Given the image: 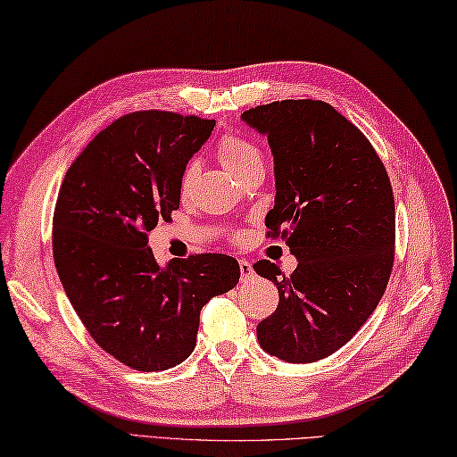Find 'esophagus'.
Masks as SVG:
<instances>
[{
    "label": "esophagus",
    "instance_id": "34e87169",
    "mask_svg": "<svg viewBox=\"0 0 457 457\" xmlns=\"http://www.w3.org/2000/svg\"><path fill=\"white\" fill-rule=\"evenodd\" d=\"M238 266H240V280L243 282H246V280H251L253 278V264L248 262V261H238Z\"/></svg>",
    "mask_w": 457,
    "mask_h": 457
}]
</instances>
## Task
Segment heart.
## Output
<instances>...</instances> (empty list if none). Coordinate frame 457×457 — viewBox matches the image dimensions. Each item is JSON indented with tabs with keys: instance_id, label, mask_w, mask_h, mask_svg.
Masks as SVG:
<instances>
[{
	"instance_id": "heart-1",
	"label": "heart",
	"mask_w": 457,
	"mask_h": 457,
	"mask_svg": "<svg viewBox=\"0 0 457 457\" xmlns=\"http://www.w3.org/2000/svg\"><path fill=\"white\" fill-rule=\"evenodd\" d=\"M217 153H219L220 165L235 177L248 165H253L254 161H262L261 149H258L254 143L243 139V137H232V135L225 137V139L219 143ZM196 175H199V167H196V162H188L183 173V180H180L183 193H187L188 188L195 185Z\"/></svg>"
}]
</instances>
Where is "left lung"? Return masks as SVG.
<instances>
[{
  "label": "left lung",
  "mask_w": 457,
  "mask_h": 457,
  "mask_svg": "<svg viewBox=\"0 0 457 457\" xmlns=\"http://www.w3.org/2000/svg\"><path fill=\"white\" fill-rule=\"evenodd\" d=\"M269 139L274 209L266 227L287 238L298 266L253 269L278 288V306L256 326L266 354L310 364L334 354L374 312L394 262L390 179L360 129L324 101L287 99L240 115Z\"/></svg>",
  "instance_id": "obj_1"
}]
</instances>
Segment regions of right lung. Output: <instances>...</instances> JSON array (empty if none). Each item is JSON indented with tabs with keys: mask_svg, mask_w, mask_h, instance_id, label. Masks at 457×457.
Here are the masks:
<instances>
[{
	"mask_svg": "<svg viewBox=\"0 0 457 457\" xmlns=\"http://www.w3.org/2000/svg\"><path fill=\"white\" fill-rule=\"evenodd\" d=\"M214 121L167 111L125 115L69 167L54 214V258L93 340L129 368L159 372L191 356L201 310L237 287L227 254L159 264L147 232L179 209L180 180Z\"/></svg>",
	"mask_w": 457,
	"mask_h": 457,
	"instance_id": "obj_1",
	"label": "right lung"
}]
</instances>
